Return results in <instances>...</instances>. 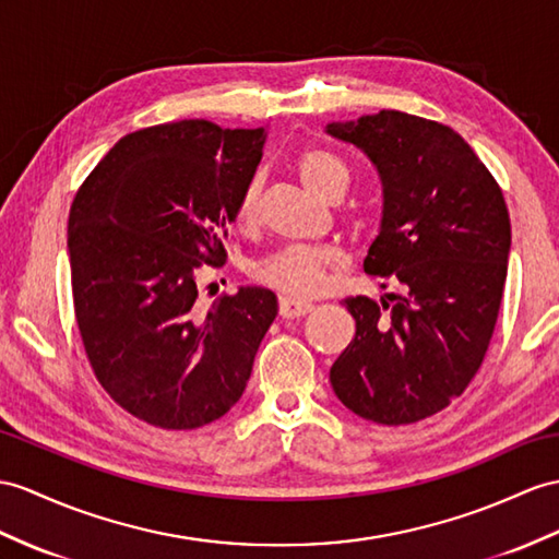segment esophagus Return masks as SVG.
<instances>
[{
    "label": "esophagus",
    "instance_id": "34e87169",
    "mask_svg": "<svg viewBox=\"0 0 559 559\" xmlns=\"http://www.w3.org/2000/svg\"><path fill=\"white\" fill-rule=\"evenodd\" d=\"M312 310V304L306 301H296L292 296H280L277 301V312L282 320H296V318H304Z\"/></svg>",
    "mask_w": 559,
    "mask_h": 559
}]
</instances>
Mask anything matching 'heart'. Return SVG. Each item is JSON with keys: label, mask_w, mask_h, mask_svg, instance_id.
I'll list each match as a JSON object with an SVG mask.
<instances>
[{"label": "heart", "mask_w": 559, "mask_h": 559, "mask_svg": "<svg viewBox=\"0 0 559 559\" xmlns=\"http://www.w3.org/2000/svg\"><path fill=\"white\" fill-rule=\"evenodd\" d=\"M296 173L308 192L322 201H338L350 187V170L346 163L322 148H310L296 160ZM261 177H251L243 185L235 203V221L241 227H251L261 213ZM344 265V255L334 247H287L261 258L253 265V280L287 296L320 294L332 272Z\"/></svg>", "instance_id": "obj_1"}]
</instances>
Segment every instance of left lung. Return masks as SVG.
<instances>
[{
	"mask_svg": "<svg viewBox=\"0 0 559 559\" xmlns=\"http://www.w3.org/2000/svg\"><path fill=\"white\" fill-rule=\"evenodd\" d=\"M326 132L362 148L384 187L367 275L403 294L348 296L356 336L330 370L348 411L377 425L441 413L479 372L508 277L510 213L496 177L443 122L379 111Z\"/></svg>",
	"mask_w": 559,
	"mask_h": 559,
	"instance_id": "1",
	"label": "left lung"
}]
</instances>
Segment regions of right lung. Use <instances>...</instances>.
Here are the masks:
<instances>
[{
  "label": "right lung",
  "instance_id": "add662e5",
  "mask_svg": "<svg viewBox=\"0 0 559 559\" xmlns=\"http://www.w3.org/2000/svg\"><path fill=\"white\" fill-rule=\"evenodd\" d=\"M265 130L189 118L130 132L80 185L68 215L75 322L97 382L146 425L221 419L251 377L277 298L247 287L199 304Z\"/></svg>",
  "mask_w": 559,
  "mask_h": 559
}]
</instances>
